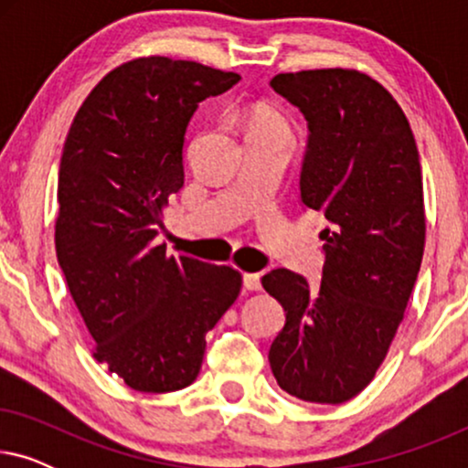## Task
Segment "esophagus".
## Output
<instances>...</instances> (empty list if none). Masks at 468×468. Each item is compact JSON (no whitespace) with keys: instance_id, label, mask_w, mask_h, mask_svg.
<instances>
[{"instance_id":"34e87169","label":"esophagus","mask_w":468,"mask_h":468,"mask_svg":"<svg viewBox=\"0 0 468 468\" xmlns=\"http://www.w3.org/2000/svg\"><path fill=\"white\" fill-rule=\"evenodd\" d=\"M242 287L249 292H258L261 283H260V274L258 272H245L242 274Z\"/></svg>"}]
</instances>
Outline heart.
Returning a JSON list of instances; mask_svg holds the SVG:
<instances>
[{
	"mask_svg": "<svg viewBox=\"0 0 468 468\" xmlns=\"http://www.w3.org/2000/svg\"><path fill=\"white\" fill-rule=\"evenodd\" d=\"M249 133H281V136H290V125L277 112H260L251 119V130Z\"/></svg>",
	"mask_w": 468,
	"mask_h": 468,
	"instance_id": "1",
	"label": "heart"
}]
</instances>
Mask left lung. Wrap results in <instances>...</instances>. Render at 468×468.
<instances>
[{
    "label": "left lung",
    "mask_w": 468,
    "mask_h": 468,
    "mask_svg": "<svg viewBox=\"0 0 468 468\" xmlns=\"http://www.w3.org/2000/svg\"><path fill=\"white\" fill-rule=\"evenodd\" d=\"M304 114L300 204L324 213L322 283L277 268L261 277L285 311L268 351L281 389L338 405L373 381L405 315L424 255L421 165L402 108L356 69L277 74Z\"/></svg>",
    "instance_id": "left-lung-1"
}]
</instances>
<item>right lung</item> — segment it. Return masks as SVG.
<instances>
[{
    "label": "right lung",
    "instance_id": "obj_1",
    "mask_svg": "<svg viewBox=\"0 0 468 468\" xmlns=\"http://www.w3.org/2000/svg\"><path fill=\"white\" fill-rule=\"evenodd\" d=\"M239 80L196 61H127L87 95L63 144L57 260L95 360L138 392L194 383L207 332L240 292L234 268L157 245L162 210L185 181L189 121Z\"/></svg>",
    "mask_w": 468,
    "mask_h": 468
}]
</instances>
